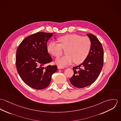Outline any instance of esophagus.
I'll return each mask as SVG.
<instances>
[{
  "instance_id": "34e87169",
  "label": "esophagus",
  "mask_w": 121,
  "mask_h": 121,
  "mask_svg": "<svg viewBox=\"0 0 121 121\" xmlns=\"http://www.w3.org/2000/svg\"><path fill=\"white\" fill-rule=\"evenodd\" d=\"M58 69H64V67H62V66H58Z\"/></svg>"
}]
</instances>
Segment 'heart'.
<instances>
[{"label":"heart","mask_w":121,"mask_h":121,"mask_svg":"<svg viewBox=\"0 0 121 121\" xmlns=\"http://www.w3.org/2000/svg\"><path fill=\"white\" fill-rule=\"evenodd\" d=\"M58 40L59 44L54 41L50 42L47 49L55 57L62 54L63 49L66 50V55L56 60V63L60 66L69 65L74 61L76 64L82 63L86 59L91 49L90 39L86 36L70 34L59 38Z\"/></svg>","instance_id":"b5f03b06"}]
</instances>
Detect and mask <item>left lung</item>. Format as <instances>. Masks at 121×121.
Instances as JSON below:
<instances>
[{
	"label": "left lung",
	"mask_w": 121,
	"mask_h": 121,
	"mask_svg": "<svg viewBox=\"0 0 121 121\" xmlns=\"http://www.w3.org/2000/svg\"><path fill=\"white\" fill-rule=\"evenodd\" d=\"M90 39L91 47L85 60L78 66L73 67V75L69 79L71 84L77 88L88 86L99 76L104 65V49L96 36L86 34Z\"/></svg>",
	"instance_id": "1"
}]
</instances>
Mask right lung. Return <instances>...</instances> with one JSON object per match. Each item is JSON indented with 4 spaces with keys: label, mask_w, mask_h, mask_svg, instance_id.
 Listing matches in <instances>:
<instances>
[{
    "label": "right lung",
    "mask_w": 121,
    "mask_h": 121,
    "mask_svg": "<svg viewBox=\"0 0 121 121\" xmlns=\"http://www.w3.org/2000/svg\"><path fill=\"white\" fill-rule=\"evenodd\" d=\"M52 33L38 32L26 38L16 51V65L23 81L36 89L48 86L52 75L57 71L56 65H45L52 60L47 49V42Z\"/></svg>",
    "instance_id": "add662e5"
}]
</instances>
